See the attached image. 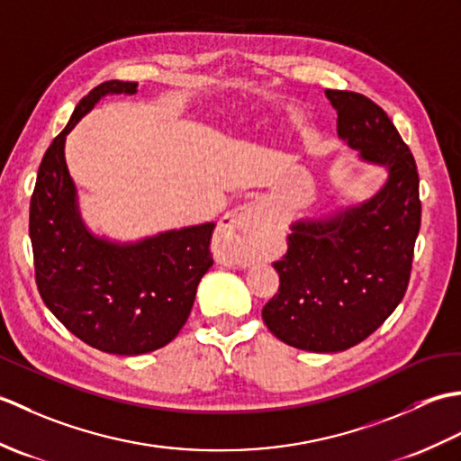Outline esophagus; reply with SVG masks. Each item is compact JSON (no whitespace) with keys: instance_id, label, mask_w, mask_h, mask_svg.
Segmentation results:
<instances>
[{"instance_id":"34e87169","label":"esophagus","mask_w":461,"mask_h":461,"mask_svg":"<svg viewBox=\"0 0 461 461\" xmlns=\"http://www.w3.org/2000/svg\"><path fill=\"white\" fill-rule=\"evenodd\" d=\"M259 231H263V213L256 203H243L240 208L231 210L225 215L223 221L220 223L218 230V246L221 251L228 256V253L238 248L241 241H248L256 238Z\"/></svg>"}]
</instances>
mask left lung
Returning <instances> with one entry per match:
<instances>
[{
	"mask_svg": "<svg viewBox=\"0 0 461 461\" xmlns=\"http://www.w3.org/2000/svg\"><path fill=\"white\" fill-rule=\"evenodd\" d=\"M337 132L388 178L370 200L325 218L291 223L287 253L273 267L279 291L263 322L289 347L339 352L358 345L393 315L408 289L422 203L414 156L388 114L368 96L325 91Z\"/></svg>",
	"mask_w": 461,
	"mask_h": 461,
	"instance_id": "left-lung-1",
	"label": "left lung"
}]
</instances>
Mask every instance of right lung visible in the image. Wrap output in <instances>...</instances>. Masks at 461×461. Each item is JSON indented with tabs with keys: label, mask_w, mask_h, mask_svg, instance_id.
<instances>
[{
	"label": "right lung",
	"mask_w": 461,
	"mask_h": 461,
	"mask_svg": "<svg viewBox=\"0 0 461 461\" xmlns=\"http://www.w3.org/2000/svg\"><path fill=\"white\" fill-rule=\"evenodd\" d=\"M136 86L106 81L77 104L43 156L29 208L35 281L45 305L86 345L122 357L168 345L213 266L212 221L119 243L95 236L81 220L65 162L67 134L103 96L134 95Z\"/></svg>",
	"instance_id": "right-lung-1"
}]
</instances>
